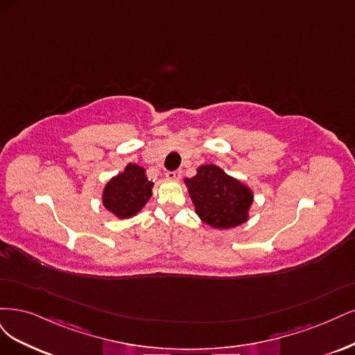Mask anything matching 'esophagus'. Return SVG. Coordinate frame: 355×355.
<instances>
[{"label": "esophagus", "instance_id": "obj_1", "mask_svg": "<svg viewBox=\"0 0 355 355\" xmlns=\"http://www.w3.org/2000/svg\"><path fill=\"white\" fill-rule=\"evenodd\" d=\"M166 178L173 180V181H178L181 178V171H173V173H166Z\"/></svg>", "mask_w": 355, "mask_h": 355}]
</instances>
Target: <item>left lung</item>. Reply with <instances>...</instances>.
<instances>
[{"label":"left lung","mask_w":355,"mask_h":355,"mask_svg":"<svg viewBox=\"0 0 355 355\" xmlns=\"http://www.w3.org/2000/svg\"><path fill=\"white\" fill-rule=\"evenodd\" d=\"M184 184L194 211L207 225L228 230L245 224L254 203V191L216 165H202Z\"/></svg>","instance_id":"obj_1"}]
</instances>
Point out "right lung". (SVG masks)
<instances>
[{"mask_svg":"<svg viewBox=\"0 0 355 355\" xmlns=\"http://www.w3.org/2000/svg\"><path fill=\"white\" fill-rule=\"evenodd\" d=\"M153 181L146 169L128 164L122 173L112 177L101 193V203L118 220H128L139 214L152 198Z\"/></svg>","mask_w":355,"mask_h":355,"instance_id":"right-lung-1","label":"right lung"}]
</instances>
